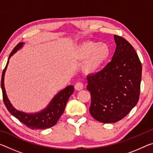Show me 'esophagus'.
Listing matches in <instances>:
<instances>
[{"label":"esophagus","instance_id":"34e87169","mask_svg":"<svg viewBox=\"0 0 153 153\" xmlns=\"http://www.w3.org/2000/svg\"><path fill=\"white\" fill-rule=\"evenodd\" d=\"M75 88L77 90H81L84 88V84L82 82H77L75 85Z\"/></svg>","mask_w":153,"mask_h":153}]
</instances>
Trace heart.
<instances>
[{"label": "heart", "mask_w": 153, "mask_h": 153, "mask_svg": "<svg viewBox=\"0 0 153 153\" xmlns=\"http://www.w3.org/2000/svg\"><path fill=\"white\" fill-rule=\"evenodd\" d=\"M111 53L110 46L107 43L93 41L82 42L75 51L77 58L85 59L82 67L88 74H94L99 71L109 59Z\"/></svg>", "instance_id": "1"}]
</instances>
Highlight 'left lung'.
<instances>
[{"label": "left lung", "mask_w": 153, "mask_h": 153, "mask_svg": "<svg viewBox=\"0 0 153 153\" xmlns=\"http://www.w3.org/2000/svg\"><path fill=\"white\" fill-rule=\"evenodd\" d=\"M112 60L101 71L87 77L91 94L90 113L100 122L122 120L139 100L142 65L136 51L123 38L114 35Z\"/></svg>", "instance_id": "8db88e82"}]
</instances>
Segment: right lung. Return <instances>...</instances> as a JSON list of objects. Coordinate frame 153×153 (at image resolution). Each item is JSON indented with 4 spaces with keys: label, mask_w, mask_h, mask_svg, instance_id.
<instances>
[{
    "label": "right lung",
    "mask_w": 153,
    "mask_h": 153,
    "mask_svg": "<svg viewBox=\"0 0 153 153\" xmlns=\"http://www.w3.org/2000/svg\"><path fill=\"white\" fill-rule=\"evenodd\" d=\"M24 44V42H20L14 48L10 54L6 67L2 71L1 77V88L2 91L3 101L9 113L12 115H13L15 117H16L17 120H19L21 122L25 124L28 128L32 129H45L50 128L57 123L59 118L63 113L67 102L68 101L70 96L74 93V87L72 85H70V86H67L65 88L61 90L53 97L46 108L40 111H38V112L27 113L16 109L12 105L8 97H7L4 84V74L7 68V65L9 64L10 58L17 51L22 48Z\"/></svg>",
    "instance_id": "right-lung-1"
}]
</instances>
